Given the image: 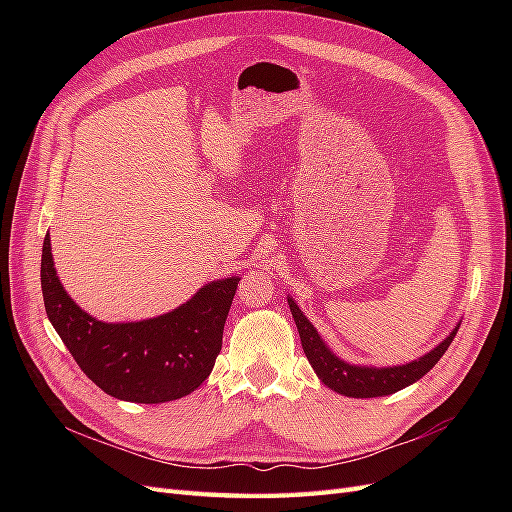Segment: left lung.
Instances as JSON below:
<instances>
[{
  "mask_svg": "<svg viewBox=\"0 0 512 512\" xmlns=\"http://www.w3.org/2000/svg\"><path fill=\"white\" fill-rule=\"evenodd\" d=\"M288 305H290L294 322H297L307 361L312 363V367L316 369L318 378L327 386H331L333 391L348 395V397L391 395V393L406 389V386H410L412 382L421 380L427 371L442 359V354L448 350V346H451V342L457 335V329H459L457 327L438 348H433L429 354L421 356L418 361L399 365V367H384V369L356 367V365H348L344 361H339L337 356L327 346H324L318 331L314 329V324L301 314L297 303L288 299Z\"/></svg>",
  "mask_w": 512,
  "mask_h": 512,
  "instance_id": "8db88e82",
  "label": "left lung"
}]
</instances>
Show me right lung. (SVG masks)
Masks as SVG:
<instances>
[{
    "instance_id": "add662e5",
    "label": "right lung",
    "mask_w": 512,
    "mask_h": 512,
    "mask_svg": "<svg viewBox=\"0 0 512 512\" xmlns=\"http://www.w3.org/2000/svg\"><path fill=\"white\" fill-rule=\"evenodd\" d=\"M40 282L46 316L91 382L123 401L164 404L190 395L211 374L239 277L207 284L170 314L106 324L68 297L46 235Z\"/></svg>"
}]
</instances>
